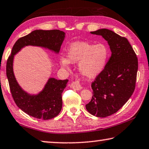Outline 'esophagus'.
I'll use <instances>...</instances> for the list:
<instances>
[{"instance_id":"1","label":"esophagus","mask_w":149,"mask_h":149,"mask_svg":"<svg viewBox=\"0 0 149 149\" xmlns=\"http://www.w3.org/2000/svg\"><path fill=\"white\" fill-rule=\"evenodd\" d=\"M70 87L71 88L75 90V91H80V90L82 88V86L81 85H80L79 80L73 81L71 84H70Z\"/></svg>"}]
</instances>
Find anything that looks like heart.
<instances>
[{"label":"heart","mask_w":149,"mask_h":149,"mask_svg":"<svg viewBox=\"0 0 149 149\" xmlns=\"http://www.w3.org/2000/svg\"><path fill=\"white\" fill-rule=\"evenodd\" d=\"M109 49L104 43L92 44L84 41H76L67 50V57L62 56L60 63L69 69L70 63H78L80 74L87 79H94L103 71L109 57Z\"/></svg>","instance_id":"b5f03b06"}]
</instances>
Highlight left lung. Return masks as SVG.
Segmentation results:
<instances>
[{"label":"left lung","mask_w":149,"mask_h":149,"mask_svg":"<svg viewBox=\"0 0 149 149\" xmlns=\"http://www.w3.org/2000/svg\"><path fill=\"white\" fill-rule=\"evenodd\" d=\"M91 33L101 36L108 41L111 55L103 71L91 84L93 95L86 108L92 115L106 118L116 113L133 94L138 59L125 38L105 28Z\"/></svg>","instance_id":"left-lung-1"}]
</instances>
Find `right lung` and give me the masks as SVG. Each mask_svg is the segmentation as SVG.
<instances>
[{
	"instance_id": "add662e5",
	"label": "right lung",
	"mask_w": 149,
	"mask_h": 149,
	"mask_svg": "<svg viewBox=\"0 0 149 149\" xmlns=\"http://www.w3.org/2000/svg\"><path fill=\"white\" fill-rule=\"evenodd\" d=\"M65 38V33L58 30H34L16 41L7 61L6 76L14 100L19 109L35 118L47 120L54 118L60 113L63 105L62 92L69 80L49 78L38 94H29L19 86L14 76V55L28 45L47 49L58 54Z\"/></svg>"
}]
</instances>
